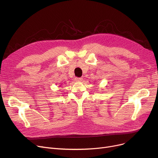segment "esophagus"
<instances>
[{
	"mask_svg": "<svg viewBox=\"0 0 158 158\" xmlns=\"http://www.w3.org/2000/svg\"><path fill=\"white\" fill-rule=\"evenodd\" d=\"M75 81L76 82H81V81H83V78L81 77H75Z\"/></svg>",
	"mask_w": 158,
	"mask_h": 158,
	"instance_id": "obj_1",
	"label": "esophagus"
}]
</instances>
